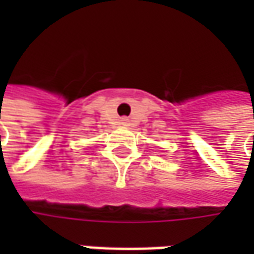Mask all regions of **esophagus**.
I'll return each mask as SVG.
<instances>
[{"label":"esophagus","instance_id":"1","mask_svg":"<svg viewBox=\"0 0 254 254\" xmlns=\"http://www.w3.org/2000/svg\"><path fill=\"white\" fill-rule=\"evenodd\" d=\"M127 122H128V119H126V117L122 119V124H127Z\"/></svg>","mask_w":254,"mask_h":254}]
</instances>
